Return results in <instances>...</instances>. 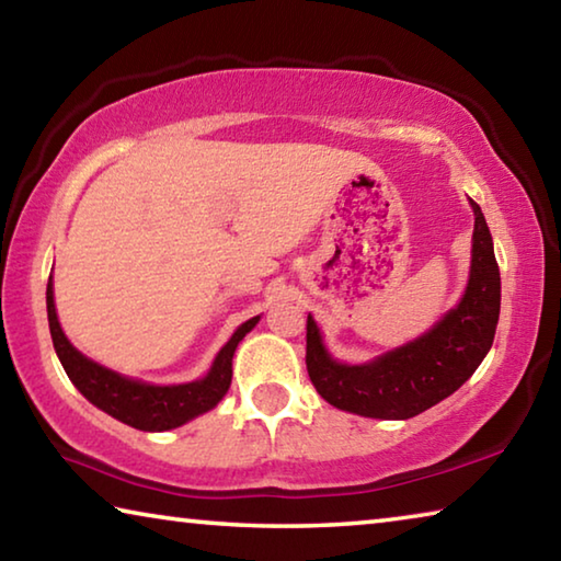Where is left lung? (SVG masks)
Wrapping results in <instances>:
<instances>
[{"label":"left lung","mask_w":561,"mask_h":561,"mask_svg":"<svg viewBox=\"0 0 561 561\" xmlns=\"http://www.w3.org/2000/svg\"><path fill=\"white\" fill-rule=\"evenodd\" d=\"M474 213L470 279L460 304L423 336L368 364H339L307 317V371L327 403L341 411L405 421L458 391L488 356L500 319V270L480 205Z\"/></svg>","instance_id":"obj_1"}]
</instances>
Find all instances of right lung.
<instances>
[{"instance_id": "1", "label": "right lung", "mask_w": 561, "mask_h": 561, "mask_svg": "<svg viewBox=\"0 0 561 561\" xmlns=\"http://www.w3.org/2000/svg\"><path fill=\"white\" fill-rule=\"evenodd\" d=\"M46 311H49V329L51 341L59 356L66 376L71 378V383L89 398V401L101 408L103 413L116 417V421L130 425V428L158 433L178 428L193 417L203 415L222 401L227 388L232 383V356L240 341L250 334L257 324L260 317H252L244 321L242 327H237L232 339L220 348V354L215 356L210 371L205 378L193 383H180V386H153L144 381H133V378L121 376L111 371L106 366H99L96 360H91L71 346V341L66 339L61 331L59 317H56L54 307V284L49 277L46 284Z\"/></svg>"}]
</instances>
